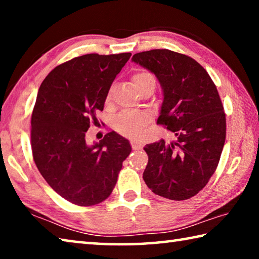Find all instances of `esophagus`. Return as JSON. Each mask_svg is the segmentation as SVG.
Segmentation results:
<instances>
[{
    "label": "esophagus",
    "instance_id": "obj_1",
    "mask_svg": "<svg viewBox=\"0 0 259 259\" xmlns=\"http://www.w3.org/2000/svg\"><path fill=\"white\" fill-rule=\"evenodd\" d=\"M131 147H133L134 151H138V150H142L143 146L140 145V144H137V143L133 142V143H131Z\"/></svg>",
    "mask_w": 259,
    "mask_h": 259
}]
</instances>
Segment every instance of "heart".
I'll list each match as a JSON object with an SVG mask.
<instances>
[{"label": "heart", "mask_w": 259, "mask_h": 259, "mask_svg": "<svg viewBox=\"0 0 259 259\" xmlns=\"http://www.w3.org/2000/svg\"><path fill=\"white\" fill-rule=\"evenodd\" d=\"M131 81H133V84L135 85L137 91L142 87H144L148 82L155 81L154 77L151 73L140 71L135 73L133 76H131ZM111 98V95H107V102ZM148 124V117L147 115L143 113H130L125 112L120 114L119 116L114 120L113 126L115 131H117L120 135L125 136V137L130 138H137L140 137L144 133H145V128Z\"/></svg>", "instance_id": "obj_1"}]
</instances>
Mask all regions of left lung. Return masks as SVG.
Masks as SVG:
<instances>
[{"mask_svg":"<svg viewBox=\"0 0 259 259\" xmlns=\"http://www.w3.org/2000/svg\"><path fill=\"white\" fill-rule=\"evenodd\" d=\"M133 61L150 69L163 89L157 124L176 136L147 144L143 178L153 193L187 200L207 185L217 169L226 138V116L211 77L198 61L168 49L136 54Z\"/></svg>","mask_w":259,"mask_h":259,"instance_id":"1","label":"left lung"}]
</instances>
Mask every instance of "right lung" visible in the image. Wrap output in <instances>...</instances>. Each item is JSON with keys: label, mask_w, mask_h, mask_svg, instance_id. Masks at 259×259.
<instances>
[{"label": "right lung", "mask_w": 259, "mask_h": 259, "mask_svg": "<svg viewBox=\"0 0 259 259\" xmlns=\"http://www.w3.org/2000/svg\"><path fill=\"white\" fill-rule=\"evenodd\" d=\"M130 56L75 57L52 69L38 89L30 121L33 159L52 190L73 204L89 207L106 200L131 152L128 140L114 131L93 146L85 143Z\"/></svg>", "instance_id": "add662e5"}]
</instances>
